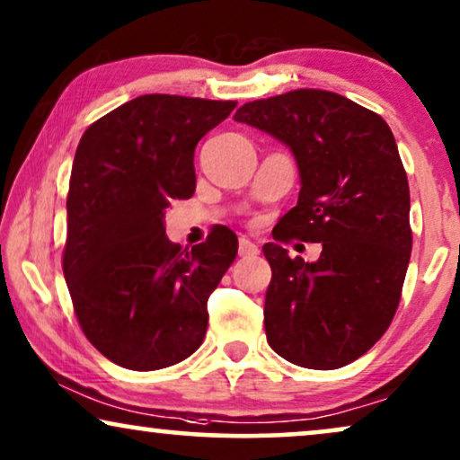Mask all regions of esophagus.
<instances>
[{"label": "esophagus", "mask_w": 460, "mask_h": 460, "mask_svg": "<svg viewBox=\"0 0 460 460\" xmlns=\"http://www.w3.org/2000/svg\"><path fill=\"white\" fill-rule=\"evenodd\" d=\"M240 256H256L259 254V246L254 242H250L248 237H240V246H237Z\"/></svg>", "instance_id": "esophagus-1"}]
</instances>
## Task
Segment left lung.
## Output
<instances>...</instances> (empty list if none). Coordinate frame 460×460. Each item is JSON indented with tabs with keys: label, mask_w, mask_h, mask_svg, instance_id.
I'll list each match as a JSON object with an SVG mask.
<instances>
[{
	"label": "left lung",
	"mask_w": 460,
	"mask_h": 460,
	"mask_svg": "<svg viewBox=\"0 0 460 460\" xmlns=\"http://www.w3.org/2000/svg\"><path fill=\"white\" fill-rule=\"evenodd\" d=\"M235 121L269 132L294 153L296 206L262 252L271 265L265 332L288 362L334 370L387 332L412 250L410 189L394 132L381 115L328 90L301 88L246 102ZM323 243L315 263L280 246Z\"/></svg>",
	"instance_id": "obj_1"
}]
</instances>
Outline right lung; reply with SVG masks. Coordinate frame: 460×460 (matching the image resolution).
Here are the masks:
<instances>
[{
	"label": "right lung",
	"mask_w": 460,
	"mask_h": 460,
	"mask_svg": "<svg viewBox=\"0 0 460 460\" xmlns=\"http://www.w3.org/2000/svg\"><path fill=\"white\" fill-rule=\"evenodd\" d=\"M235 105L145 94L79 140L63 271L85 339L121 368H168L204 341L208 296L235 261L237 237L218 226L181 248L166 237L164 210L191 198L195 146Z\"/></svg>",
	"instance_id": "add662e5"
}]
</instances>
